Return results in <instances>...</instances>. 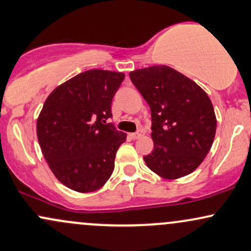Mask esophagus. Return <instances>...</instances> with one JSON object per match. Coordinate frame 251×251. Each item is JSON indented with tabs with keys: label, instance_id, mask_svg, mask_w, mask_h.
<instances>
[{
	"label": "esophagus",
	"instance_id": "esophagus-1",
	"mask_svg": "<svg viewBox=\"0 0 251 251\" xmlns=\"http://www.w3.org/2000/svg\"><path fill=\"white\" fill-rule=\"evenodd\" d=\"M142 135H143L142 131H137V132H131V134H129V136H130V138H132V140H137V138H140Z\"/></svg>",
	"mask_w": 251,
	"mask_h": 251
}]
</instances>
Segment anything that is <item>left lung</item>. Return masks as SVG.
<instances>
[{
	"label": "left lung",
	"instance_id": "left-lung-1",
	"mask_svg": "<svg viewBox=\"0 0 251 251\" xmlns=\"http://www.w3.org/2000/svg\"><path fill=\"white\" fill-rule=\"evenodd\" d=\"M151 110L154 150L144 156L151 172L164 179L189 175L213 146L216 115L196 82L168 66H151L129 74Z\"/></svg>",
	"mask_w": 251,
	"mask_h": 251
}]
</instances>
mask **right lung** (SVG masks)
I'll return each instance as SVG.
<instances>
[{"mask_svg": "<svg viewBox=\"0 0 251 251\" xmlns=\"http://www.w3.org/2000/svg\"><path fill=\"white\" fill-rule=\"evenodd\" d=\"M125 74L91 69L56 87L37 117L42 154L55 177L69 189L91 193L105 184L126 132L107 125L111 101Z\"/></svg>", "mask_w": 251, "mask_h": 251, "instance_id": "right-lung-1", "label": "right lung"}]
</instances>
